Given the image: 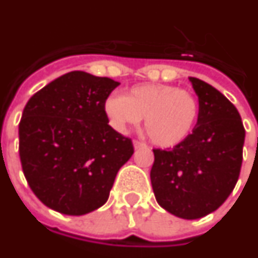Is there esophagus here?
Returning <instances> with one entry per match:
<instances>
[{"label":"esophagus","mask_w":258,"mask_h":258,"mask_svg":"<svg viewBox=\"0 0 258 258\" xmlns=\"http://www.w3.org/2000/svg\"><path fill=\"white\" fill-rule=\"evenodd\" d=\"M145 146H146V145L143 142H141V141H134V147H135V149H141V147Z\"/></svg>","instance_id":"34e87169"}]
</instances>
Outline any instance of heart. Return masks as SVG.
Listing matches in <instances>:
<instances>
[{
    "instance_id": "1",
    "label": "heart",
    "mask_w": 258,
    "mask_h": 258,
    "mask_svg": "<svg viewBox=\"0 0 258 258\" xmlns=\"http://www.w3.org/2000/svg\"><path fill=\"white\" fill-rule=\"evenodd\" d=\"M199 100L192 92L166 84L134 86L127 96L112 94L104 103V112L119 131L137 125L145 117L150 141L172 147L189 137L199 117Z\"/></svg>"
}]
</instances>
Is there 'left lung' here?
Returning <instances> with one entry per match:
<instances>
[{"mask_svg": "<svg viewBox=\"0 0 258 258\" xmlns=\"http://www.w3.org/2000/svg\"><path fill=\"white\" fill-rule=\"evenodd\" d=\"M189 81L199 97L198 123L172 150L153 149L150 178L161 207L182 219H199L221 207L238 181L245 128L219 90L195 77Z\"/></svg>", "mask_w": 258, "mask_h": 258, "instance_id": "8db88e82", "label": "left lung"}]
</instances>
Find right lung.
<instances>
[{"instance_id": "1", "label": "right lung", "mask_w": 258, "mask_h": 258, "mask_svg": "<svg viewBox=\"0 0 258 258\" xmlns=\"http://www.w3.org/2000/svg\"><path fill=\"white\" fill-rule=\"evenodd\" d=\"M120 85L70 72L33 94L19 124V153L28 185L47 207L84 215L109 198L133 141L112 128L104 103Z\"/></svg>"}]
</instances>
